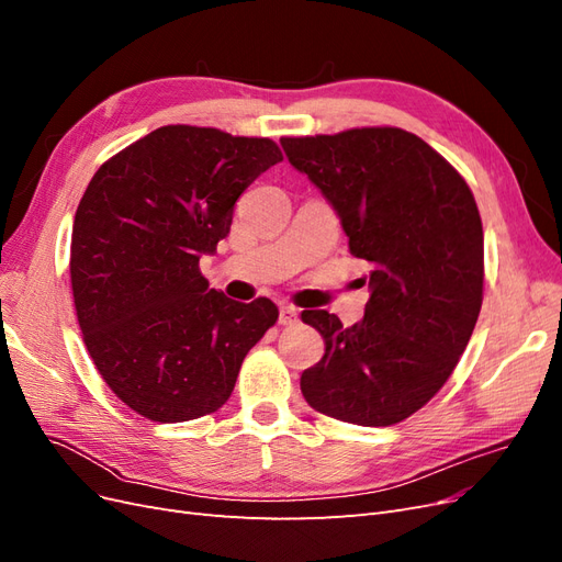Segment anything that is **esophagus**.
I'll return each mask as SVG.
<instances>
[{"mask_svg":"<svg viewBox=\"0 0 562 562\" xmlns=\"http://www.w3.org/2000/svg\"><path fill=\"white\" fill-rule=\"evenodd\" d=\"M297 318H300V312L293 307V304H283V307L279 310L281 326H293V323H297Z\"/></svg>","mask_w":562,"mask_h":562,"instance_id":"esophagus-1","label":"esophagus"}]
</instances>
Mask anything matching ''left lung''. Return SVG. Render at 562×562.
Segmentation results:
<instances>
[{"instance_id":"obj_1","label":"left lung","mask_w":562,"mask_h":562,"mask_svg":"<svg viewBox=\"0 0 562 562\" xmlns=\"http://www.w3.org/2000/svg\"><path fill=\"white\" fill-rule=\"evenodd\" d=\"M288 161L335 209L372 265L363 321L302 312L326 342L302 372L314 411L361 427L417 413L464 353L483 304V225L464 178L403 128L281 138Z\"/></svg>"}]
</instances>
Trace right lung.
<instances>
[{"instance_id": "1", "label": "right lung", "mask_w": 562, "mask_h": 562, "mask_svg": "<svg viewBox=\"0 0 562 562\" xmlns=\"http://www.w3.org/2000/svg\"><path fill=\"white\" fill-rule=\"evenodd\" d=\"M269 138L161 126L98 168L72 227L70 279L100 375L151 422L215 413L277 304L213 291L201 255L232 227L246 187L279 164Z\"/></svg>"}]
</instances>
